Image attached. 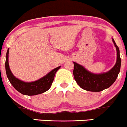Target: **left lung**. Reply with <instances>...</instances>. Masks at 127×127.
Listing matches in <instances>:
<instances>
[{
  "label": "left lung",
  "mask_w": 127,
  "mask_h": 127,
  "mask_svg": "<svg viewBox=\"0 0 127 127\" xmlns=\"http://www.w3.org/2000/svg\"><path fill=\"white\" fill-rule=\"evenodd\" d=\"M117 52V63L114 67L108 72L103 74H96L89 72L81 65L74 63L73 75L78 85L86 91L98 92L108 88L115 81L120 71L121 58L120 50L115 42L113 39Z\"/></svg>",
  "instance_id": "1"
}]
</instances>
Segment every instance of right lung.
<instances>
[{"label": "right lung", "instance_id": "obj_1", "mask_svg": "<svg viewBox=\"0 0 127 127\" xmlns=\"http://www.w3.org/2000/svg\"><path fill=\"white\" fill-rule=\"evenodd\" d=\"M8 57H9V49L7 51L6 60L5 64L7 76L14 88L19 93L25 95H36L41 94L48 90L54 81L56 73L61 67L59 66L56 67L52 70L50 73H48L47 75L37 81L31 83H26L19 80L13 75L9 68Z\"/></svg>", "mask_w": 127, "mask_h": 127}]
</instances>
